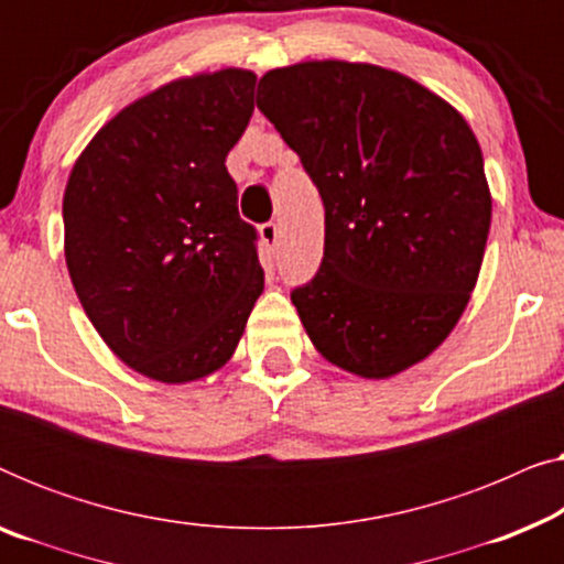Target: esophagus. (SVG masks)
<instances>
[{
    "label": "esophagus",
    "instance_id": "esophagus-1",
    "mask_svg": "<svg viewBox=\"0 0 564 564\" xmlns=\"http://www.w3.org/2000/svg\"><path fill=\"white\" fill-rule=\"evenodd\" d=\"M261 241H264V246L269 251H274L276 246H280V238H282V230H280V223H274V220H269V223H264V226H261Z\"/></svg>",
    "mask_w": 564,
    "mask_h": 564
}]
</instances>
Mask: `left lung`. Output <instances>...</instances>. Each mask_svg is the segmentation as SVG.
I'll use <instances>...</instances> for the list:
<instances>
[{"label": "left lung", "mask_w": 564, "mask_h": 564, "mask_svg": "<svg viewBox=\"0 0 564 564\" xmlns=\"http://www.w3.org/2000/svg\"><path fill=\"white\" fill-rule=\"evenodd\" d=\"M257 107L326 207L318 272L290 295L315 349L375 380L426 359L467 307L490 230L465 118L403 74L346 61L274 68Z\"/></svg>", "instance_id": "left-lung-1"}]
</instances>
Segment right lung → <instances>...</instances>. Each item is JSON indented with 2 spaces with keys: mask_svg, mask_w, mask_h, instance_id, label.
<instances>
[{
  "mask_svg": "<svg viewBox=\"0 0 564 564\" xmlns=\"http://www.w3.org/2000/svg\"><path fill=\"white\" fill-rule=\"evenodd\" d=\"M257 76L223 68L166 84L107 122L64 195L66 267L105 344L159 382L230 359L264 290L251 223L226 169Z\"/></svg>",
  "mask_w": 564,
  "mask_h": 564,
  "instance_id": "right-lung-1",
  "label": "right lung"
}]
</instances>
